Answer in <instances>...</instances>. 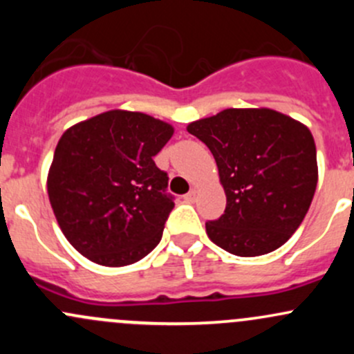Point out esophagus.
I'll list each match as a JSON object with an SVG mask.
<instances>
[{
	"label": "esophagus",
	"instance_id": "esophagus-1",
	"mask_svg": "<svg viewBox=\"0 0 354 354\" xmlns=\"http://www.w3.org/2000/svg\"><path fill=\"white\" fill-rule=\"evenodd\" d=\"M195 198H197V190L192 188V190L185 195V200H187V202H195Z\"/></svg>",
	"mask_w": 354,
	"mask_h": 354
}]
</instances>
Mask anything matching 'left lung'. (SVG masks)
<instances>
[{
	"instance_id": "left-lung-1",
	"label": "left lung",
	"mask_w": 354,
	"mask_h": 354,
	"mask_svg": "<svg viewBox=\"0 0 354 354\" xmlns=\"http://www.w3.org/2000/svg\"><path fill=\"white\" fill-rule=\"evenodd\" d=\"M216 159L226 210L205 223L212 243L238 257L283 246L315 195L319 166L308 127L269 108H230L187 127Z\"/></svg>"
}]
</instances>
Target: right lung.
Segmentation results:
<instances>
[{"label": "right lung", "mask_w": 354, "mask_h": 354, "mask_svg": "<svg viewBox=\"0 0 354 354\" xmlns=\"http://www.w3.org/2000/svg\"><path fill=\"white\" fill-rule=\"evenodd\" d=\"M174 133L145 113L111 109L75 123L59 138L48 197L70 245L91 262H138L162 238L174 207L154 157Z\"/></svg>", "instance_id": "1"}]
</instances>
